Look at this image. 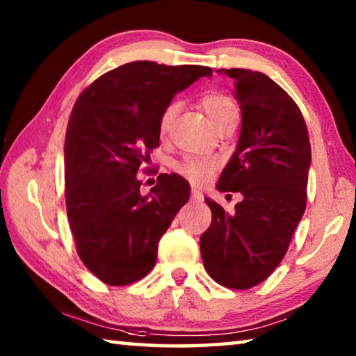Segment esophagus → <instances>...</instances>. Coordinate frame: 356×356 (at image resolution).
I'll use <instances>...</instances> for the list:
<instances>
[{
    "mask_svg": "<svg viewBox=\"0 0 356 356\" xmlns=\"http://www.w3.org/2000/svg\"><path fill=\"white\" fill-rule=\"evenodd\" d=\"M191 200L193 201H202V193L200 190L193 188L191 190Z\"/></svg>",
    "mask_w": 356,
    "mask_h": 356,
    "instance_id": "esophagus-1",
    "label": "esophagus"
}]
</instances>
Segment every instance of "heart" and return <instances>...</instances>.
<instances>
[{
    "label": "heart",
    "mask_w": 356,
    "mask_h": 356,
    "mask_svg": "<svg viewBox=\"0 0 356 356\" xmlns=\"http://www.w3.org/2000/svg\"><path fill=\"white\" fill-rule=\"evenodd\" d=\"M201 105L216 129H218L221 124H225L227 119H231L232 116H237L238 114V108L236 102L222 92L206 94L201 99ZM176 114H177L176 104H170L165 108L163 113H161L160 120H159V131L161 136H165L168 131H170ZM174 170H176L180 176H184L186 180H190L191 184L202 185L212 177V174L216 170V165L215 161L207 160V159L186 156V159L176 163Z\"/></svg>",
    "instance_id": "heart-1"
}]
</instances>
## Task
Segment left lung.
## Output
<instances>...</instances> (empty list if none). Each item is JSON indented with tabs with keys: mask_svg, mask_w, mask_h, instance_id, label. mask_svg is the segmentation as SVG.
Returning a JSON list of instances; mask_svg holds the SVG:
<instances>
[{
	"mask_svg": "<svg viewBox=\"0 0 356 356\" xmlns=\"http://www.w3.org/2000/svg\"><path fill=\"white\" fill-rule=\"evenodd\" d=\"M242 110V131L216 188L242 195L226 213L206 197L212 222L201 236L204 267L218 284L251 289L286 256L306 209L311 165L308 127L298 105L261 72L226 69Z\"/></svg>",
	"mask_w": 356,
	"mask_h": 356,
	"instance_id": "left-lung-1",
	"label": "left lung"
}]
</instances>
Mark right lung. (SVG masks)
<instances>
[{
	"label": "right lung",
	"instance_id": "1",
	"mask_svg": "<svg viewBox=\"0 0 356 356\" xmlns=\"http://www.w3.org/2000/svg\"><path fill=\"white\" fill-rule=\"evenodd\" d=\"M206 75L204 65L134 61L78 95L64 143L65 207L78 256L108 286L154 268L161 236L188 201L190 184L177 174H160L141 196L136 172L160 146L159 120L174 94Z\"/></svg>",
	"mask_w": 356,
	"mask_h": 356
}]
</instances>
